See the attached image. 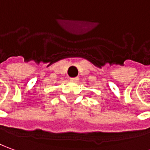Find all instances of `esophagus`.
Masks as SVG:
<instances>
[{
	"instance_id": "esophagus-1",
	"label": "esophagus",
	"mask_w": 150,
	"mask_h": 150,
	"mask_svg": "<svg viewBox=\"0 0 150 150\" xmlns=\"http://www.w3.org/2000/svg\"><path fill=\"white\" fill-rule=\"evenodd\" d=\"M70 80H71V81H77V80H78V77H71V78H70Z\"/></svg>"
}]
</instances>
